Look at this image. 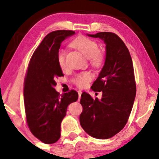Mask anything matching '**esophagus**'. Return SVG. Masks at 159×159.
<instances>
[{
	"instance_id": "34e87169",
	"label": "esophagus",
	"mask_w": 159,
	"mask_h": 159,
	"mask_svg": "<svg viewBox=\"0 0 159 159\" xmlns=\"http://www.w3.org/2000/svg\"><path fill=\"white\" fill-rule=\"evenodd\" d=\"M78 101H80V99H81V94H82V92L81 90H78Z\"/></svg>"
}]
</instances>
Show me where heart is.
I'll return each instance as SVG.
<instances>
[{
    "mask_svg": "<svg viewBox=\"0 0 159 159\" xmlns=\"http://www.w3.org/2000/svg\"><path fill=\"white\" fill-rule=\"evenodd\" d=\"M72 46L77 49L87 58H90L91 63L95 66H98L103 61V55L98 51V46L93 40L84 36H79L72 42ZM58 61L61 68L65 67V55L64 51H60L58 54ZM93 78L90 72H84L78 74L74 79V83L78 87H84Z\"/></svg>",
    "mask_w": 159,
    "mask_h": 159,
    "instance_id": "heart-1",
    "label": "heart"
}]
</instances>
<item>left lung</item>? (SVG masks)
<instances>
[{
  "label": "left lung",
  "mask_w": 159,
  "mask_h": 159,
  "mask_svg": "<svg viewBox=\"0 0 159 159\" xmlns=\"http://www.w3.org/2000/svg\"><path fill=\"white\" fill-rule=\"evenodd\" d=\"M87 35L104 42L106 58L91 87L102 91V98L93 99L85 92L82 93L80 124L90 136L107 139L123 129L133 109L136 95L133 61L125 43L116 34L101 32Z\"/></svg>",
  "instance_id": "left-lung-1"
}]
</instances>
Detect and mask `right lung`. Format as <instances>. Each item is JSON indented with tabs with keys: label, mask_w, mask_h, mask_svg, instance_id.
I'll return each instance as SVG.
<instances>
[{
	"label": "right lung",
	"mask_w": 159,
	"mask_h": 159,
	"mask_svg": "<svg viewBox=\"0 0 159 159\" xmlns=\"http://www.w3.org/2000/svg\"><path fill=\"white\" fill-rule=\"evenodd\" d=\"M75 35L70 30L52 32L34 52L24 81V105L30 131L44 144H53L61 137V124L69 104L78 98L76 91L59 95L55 80L64 76L58 54L61 43Z\"/></svg>",
	"instance_id": "obj_1"
}]
</instances>
